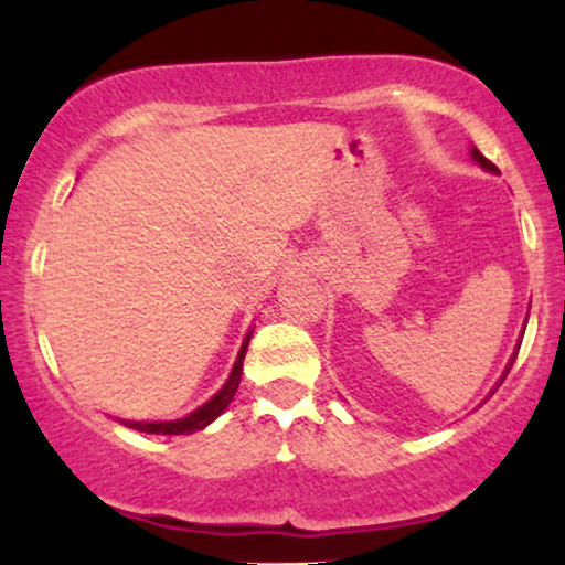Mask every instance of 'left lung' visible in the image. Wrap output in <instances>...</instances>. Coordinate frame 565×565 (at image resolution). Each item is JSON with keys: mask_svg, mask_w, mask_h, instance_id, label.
Segmentation results:
<instances>
[{"mask_svg": "<svg viewBox=\"0 0 565 565\" xmlns=\"http://www.w3.org/2000/svg\"><path fill=\"white\" fill-rule=\"evenodd\" d=\"M472 159H476V161H478V164H481V167H483V170H489V172H497V167H494V164H491V161H489V159H486L481 151H476V148H472ZM518 348H521V345H518ZM515 355H518V350H515V353H512V359H510V364H508V369H504L502 380H504V377H508V372H510V369H512V361H515ZM502 380H499V385H502Z\"/></svg>", "mask_w": 565, "mask_h": 565, "instance_id": "8db88e82", "label": "left lung"}]
</instances>
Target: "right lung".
<instances>
[{
	"instance_id": "obj_1",
	"label": "right lung",
	"mask_w": 565,
	"mask_h": 565,
	"mask_svg": "<svg viewBox=\"0 0 565 565\" xmlns=\"http://www.w3.org/2000/svg\"><path fill=\"white\" fill-rule=\"evenodd\" d=\"M246 345H249V337H246L242 350H238V359H236V364H233V372H231L228 382L223 385V391H220L215 398L206 401L204 406H199L196 412L188 414V417H183V419H174V423H127V425L135 427V430H142V433H159V436H180V433H196V430H201V427H206L212 419H217L220 414L228 408L233 395H236V391H238Z\"/></svg>"
}]
</instances>
